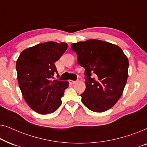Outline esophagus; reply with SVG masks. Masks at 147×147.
<instances>
[{"label":"esophagus","mask_w":147,"mask_h":147,"mask_svg":"<svg viewBox=\"0 0 147 147\" xmlns=\"http://www.w3.org/2000/svg\"><path fill=\"white\" fill-rule=\"evenodd\" d=\"M69 84H74L76 82V81H74V80H69Z\"/></svg>","instance_id":"1"}]
</instances>
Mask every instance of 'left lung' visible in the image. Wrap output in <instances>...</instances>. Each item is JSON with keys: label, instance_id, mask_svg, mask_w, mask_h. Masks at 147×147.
<instances>
[{"label": "left lung", "instance_id": "left-lung-1", "mask_svg": "<svg viewBox=\"0 0 147 147\" xmlns=\"http://www.w3.org/2000/svg\"><path fill=\"white\" fill-rule=\"evenodd\" d=\"M78 64L85 68L86 90L82 102L93 112L114 106L122 96L128 78V60L121 48L106 41L90 39L72 43Z\"/></svg>", "mask_w": 147, "mask_h": 147}]
</instances>
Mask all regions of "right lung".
I'll return each mask as SVG.
<instances>
[{"label": "right lung", "instance_id": "add662e5", "mask_svg": "<svg viewBox=\"0 0 147 147\" xmlns=\"http://www.w3.org/2000/svg\"><path fill=\"white\" fill-rule=\"evenodd\" d=\"M67 49L66 43L37 44L22 51L16 62L17 79L24 99L40 114L52 113L61 106V98L69 82L52 79L57 74L54 63Z\"/></svg>", "mask_w": 147, "mask_h": 147}]
</instances>
